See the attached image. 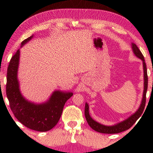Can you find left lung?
Segmentation results:
<instances>
[{
	"mask_svg": "<svg viewBox=\"0 0 153 153\" xmlns=\"http://www.w3.org/2000/svg\"><path fill=\"white\" fill-rule=\"evenodd\" d=\"M131 48H132L133 53L134 55L137 57L141 59L142 61V65H143V71H144V90L143 94H142V98L141 100V103L139 107L135 113L131 115L129 117L126 119L125 120L121 121L120 123L114 124L113 126H105L93 120L91 117L89 113V105L87 102L85 104V117H86V121L90 128L94 129V130L98 131L100 133L103 134H117L120 133L121 131H126L129 128H130L136 121L138 120L140 117L142 113H143L144 109L145 104H146V94L147 88H148V76H147V69L146 65L145 63L144 56L142 55L140 51L139 50L138 46L136 44L131 43Z\"/></svg>",
	"mask_w": 153,
	"mask_h": 153,
	"instance_id": "left-lung-1",
	"label": "left lung"
}]
</instances>
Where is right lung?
I'll list each match as a JSON object with an SVG mask.
<instances>
[{"mask_svg":"<svg viewBox=\"0 0 153 153\" xmlns=\"http://www.w3.org/2000/svg\"><path fill=\"white\" fill-rule=\"evenodd\" d=\"M33 35L22 42L21 48L32 40ZM20 50L13 56L7 69L6 93L11 109L15 117L23 125L33 130L46 131L53 128L60 119L67 100L73 96L70 91L55 90L48 100L35 103L22 95L17 77Z\"/></svg>","mask_w":153,"mask_h":153,"instance_id":"1","label":"right lung"}]
</instances>
